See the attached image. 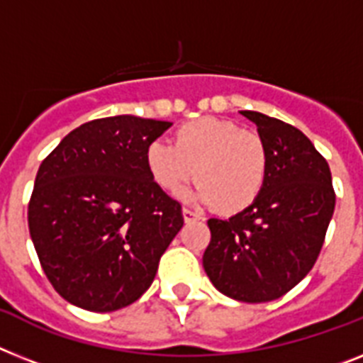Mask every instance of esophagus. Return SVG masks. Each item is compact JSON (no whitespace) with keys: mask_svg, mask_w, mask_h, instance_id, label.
Instances as JSON below:
<instances>
[{"mask_svg":"<svg viewBox=\"0 0 363 363\" xmlns=\"http://www.w3.org/2000/svg\"><path fill=\"white\" fill-rule=\"evenodd\" d=\"M200 213H196V211H193V209H189V208H184V220L185 223H191V220H199Z\"/></svg>","mask_w":363,"mask_h":363,"instance_id":"34e87169","label":"esophagus"}]
</instances>
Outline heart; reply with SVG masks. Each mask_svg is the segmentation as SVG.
Masks as SVG:
<instances>
[{"label": "heart", "instance_id": "b5f03b06", "mask_svg": "<svg viewBox=\"0 0 363 363\" xmlns=\"http://www.w3.org/2000/svg\"><path fill=\"white\" fill-rule=\"evenodd\" d=\"M267 163V148L256 131L217 116L185 122L172 145L154 140L146 148V167L157 187L178 194L194 176L199 185L191 199L215 203L224 213H238L256 202Z\"/></svg>", "mask_w": 363, "mask_h": 363}]
</instances>
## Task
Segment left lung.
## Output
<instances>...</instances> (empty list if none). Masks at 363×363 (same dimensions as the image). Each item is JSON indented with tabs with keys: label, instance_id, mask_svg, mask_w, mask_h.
<instances>
[{
	"label": "left lung",
	"instance_id": "left-lung-1",
	"mask_svg": "<svg viewBox=\"0 0 363 363\" xmlns=\"http://www.w3.org/2000/svg\"><path fill=\"white\" fill-rule=\"evenodd\" d=\"M256 122L267 148V178L256 202L241 213L209 218L203 269L230 298L277 301L315 265L330 224L336 193L330 167L295 125L241 111Z\"/></svg>",
	"mask_w": 363,
	"mask_h": 363
}]
</instances>
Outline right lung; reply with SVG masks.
<instances>
[{
    "instance_id": "add662e5",
    "label": "right lung",
    "mask_w": 363,
    "mask_h": 363,
    "mask_svg": "<svg viewBox=\"0 0 363 363\" xmlns=\"http://www.w3.org/2000/svg\"><path fill=\"white\" fill-rule=\"evenodd\" d=\"M170 122L121 115L81 124L38 167L27 223L42 271L89 311L130 306L152 286L184 226L182 206L154 184L146 148Z\"/></svg>"
}]
</instances>
